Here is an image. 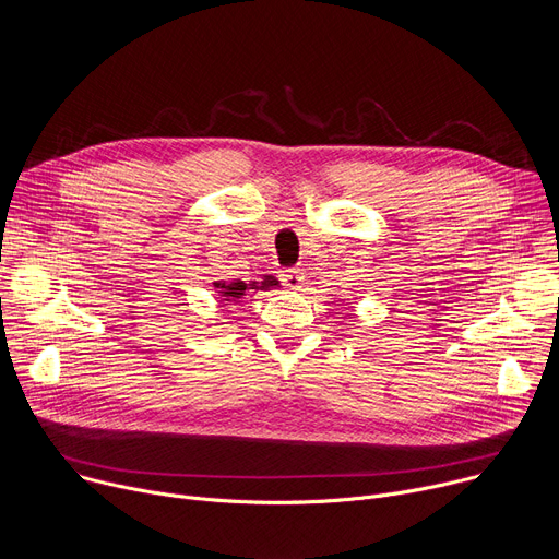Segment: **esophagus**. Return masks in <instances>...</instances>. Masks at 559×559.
<instances>
[{"label": "esophagus", "mask_w": 559, "mask_h": 559, "mask_svg": "<svg viewBox=\"0 0 559 559\" xmlns=\"http://www.w3.org/2000/svg\"><path fill=\"white\" fill-rule=\"evenodd\" d=\"M281 281H283V285H285V287H289V289H300V287H302V283H305V276H302V272H300V270L289 267V270H283Z\"/></svg>", "instance_id": "esophagus-1"}]
</instances>
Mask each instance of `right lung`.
<instances>
[{
	"instance_id": "right-lung-1",
	"label": "right lung",
	"mask_w": 559,
	"mask_h": 559,
	"mask_svg": "<svg viewBox=\"0 0 559 559\" xmlns=\"http://www.w3.org/2000/svg\"><path fill=\"white\" fill-rule=\"evenodd\" d=\"M278 281L272 276H265L261 283H246V281H231V283H214V287L218 289V296H223L225 300L229 298H243L248 294V289H267V287H276Z\"/></svg>"
}]
</instances>
